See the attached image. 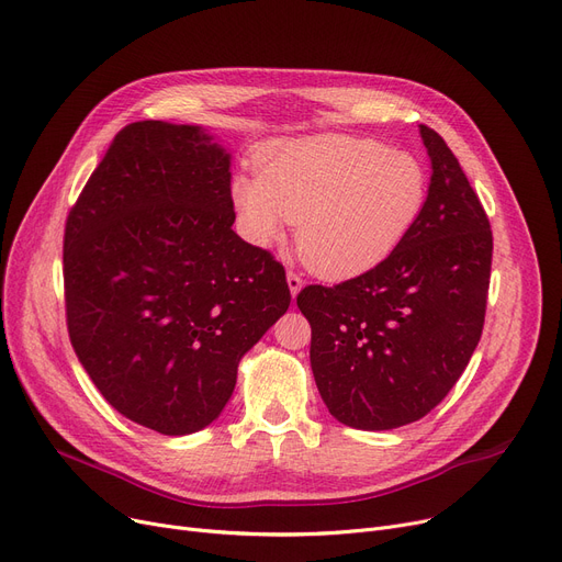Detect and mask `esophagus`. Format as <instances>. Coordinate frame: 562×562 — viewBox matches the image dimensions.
I'll list each match as a JSON object with an SVG mask.
<instances>
[{
	"mask_svg": "<svg viewBox=\"0 0 562 562\" xmlns=\"http://www.w3.org/2000/svg\"><path fill=\"white\" fill-rule=\"evenodd\" d=\"M286 284H289V291H291V296L296 299L299 296V291L303 289V278L296 273V271H286Z\"/></svg>",
	"mask_w": 562,
	"mask_h": 562,
	"instance_id": "1",
	"label": "esophagus"
}]
</instances>
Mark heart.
I'll use <instances>...</instances> for the list:
<instances>
[{
	"label": "heart",
	"mask_w": 562,
	"mask_h": 562,
	"mask_svg": "<svg viewBox=\"0 0 562 562\" xmlns=\"http://www.w3.org/2000/svg\"><path fill=\"white\" fill-rule=\"evenodd\" d=\"M426 164L387 143L346 134L284 138L255 155V177L234 175L229 198L246 239L282 241L296 221V248L323 278L360 276L387 259L428 200Z\"/></svg>",
	"instance_id": "1"
}]
</instances>
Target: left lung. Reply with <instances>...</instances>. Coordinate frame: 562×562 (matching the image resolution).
Instances as JSON below:
<instances>
[{"label":"left lung","instance_id":"left-lung-1","mask_svg":"<svg viewBox=\"0 0 562 562\" xmlns=\"http://www.w3.org/2000/svg\"><path fill=\"white\" fill-rule=\"evenodd\" d=\"M432 175L419 221L371 271L310 284V362L330 415L360 430L419 422L441 403L479 346L492 269V229L456 155L422 125Z\"/></svg>","mask_w":562,"mask_h":562}]
</instances>
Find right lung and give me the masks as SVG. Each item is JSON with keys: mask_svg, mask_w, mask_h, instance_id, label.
I'll list each match as a JSON object with an SVG mask.
<instances>
[{"mask_svg": "<svg viewBox=\"0 0 562 562\" xmlns=\"http://www.w3.org/2000/svg\"><path fill=\"white\" fill-rule=\"evenodd\" d=\"M229 153L198 125L132 123L68 214L72 348L123 417L191 435L289 310L282 263L232 229Z\"/></svg>", "mask_w": 562, "mask_h": 562, "instance_id": "1", "label": "right lung"}]
</instances>
